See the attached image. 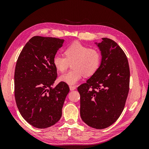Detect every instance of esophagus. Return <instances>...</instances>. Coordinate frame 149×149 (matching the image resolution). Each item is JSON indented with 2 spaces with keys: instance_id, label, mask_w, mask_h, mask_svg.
Wrapping results in <instances>:
<instances>
[{
  "instance_id": "esophagus-1",
  "label": "esophagus",
  "mask_w": 149,
  "mask_h": 149,
  "mask_svg": "<svg viewBox=\"0 0 149 149\" xmlns=\"http://www.w3.org/2000/svg\"><path fill=\"white\" fill-rule=\"evenodd\" d=\"M76 86H70V89L71 90V91H73V90H75L76 89Z\"/></svg>"
}]
</instances>
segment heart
I'll list each match as a JSON object with an SVG mask.
<instances>
[{"label":"heart","mask_w":149,"mask_h":149,"mask_svg":"<svg viewBox=\"0 0 149 149\" xmlns=\"http://www.w3.org/2000/svg\"><path fill=\"white\" fill-rule=\"evenodd\" d=\"M64 56L55 55L53 63L57 70L64 71L71 63L73 70L68 71L60 77L61 81L69 85H74L83 78V75L89 77L100 68L101 61L100 52L95 48H89L80 43H74L67 47Z\"/></svg>","instance_id":"heart-1"}]
</instances>
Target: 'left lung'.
Returning <instances> with one entry per match:
<instances>
[{"instance_id":"1","label":"left lung","mask_w":149,"mask_h":149,"mask_svg":"<svg viewBox=\"0 0 149 149\" xmlns=\"http://www.w3.org/2000/svg\"><path fill=\"white\" fill-rule=\"evenodd\" d=\"M95 42L100 49V68L86 83L80 85V116L97 129L109 127L123 112L129 89L130 71L127 56L113 40L102 38Z\"/></svg>"}]
</instances>
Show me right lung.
<instances>
[{
  "mask_svg": "<svg viewBox=\"0 0 149 149\" xmlns=\"http://www.w3.org/2000/svg\"><path fill=\"white\" fill-rule=\"evenodd\" d=\"M65 40L35 36L25 44L15 70V98L23 118L33 127L45 129L61 118L68 84L58 83L53 59Z\"/></svg>",
  "mask_w": 149,
  "mask_h": 149,
  "instance_id": "obj_1",
  "label": "right lung"
}]
</instances>
